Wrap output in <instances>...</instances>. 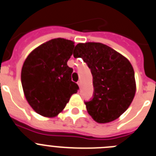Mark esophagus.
Returning a JSON list of instances; mask_svg holds the SVG:
<instances>
[{"mask_svg":"<svg viewBox=\"0 0 156 156\" xmlns=\"http://www.w3.org/2000/svg\"><path fill=\"white\" fill-rule=\"evenodd\" d=\"M77 84H78V86H79L80 87H82V82H81L80 80H79L78 82H77Z\"/></svg>","mask_w":156,"mask_h":156,"instance_id":"34e87169","label":"esophagus"}]
</instances>
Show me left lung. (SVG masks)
I'll return each mask as SVG.
<instances>
[{"label":"left lung","mask_w":156,"mask_h":156,"mask_svg":"<svg viewBox=\"0 0 156 156\" xmlns=\"http://www.w3.org/2000/svg\"><path fill=\"white\" fill-rule=\"evenodd\" d=\"M73 56L82 58L93 76V98L85 102L88 114L101 124L119 118L130 106L136 91L131 62L111 47L99 42L77 44Z\"/></svg>","instance_id":"8db88e82"}]
</instances>
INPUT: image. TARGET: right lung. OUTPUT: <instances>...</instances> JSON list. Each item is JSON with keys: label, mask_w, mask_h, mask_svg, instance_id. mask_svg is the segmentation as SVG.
I'll list each match as a JSON object with an SVG mask.
<instances>
[{"label": "right lung", "mask_w": 156, "mask_h": 156, "mask_svg": "<svg viewBox=\"0 0 156 156\" xmlns=\"http://www.w3.org/2000/svg\"><path fill=\"white\" fill-rule=\"evenodd\" d=\"M74 46L71 40H49L35 48L23 64L21 79L24 94L40 115H58L79 90L71 79L73 70L67 66Z\"/></svg>", "instance_id": "1"}]
</instances>
